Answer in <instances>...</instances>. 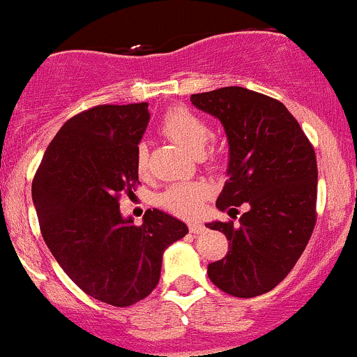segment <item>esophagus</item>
<instances>
[{"label":"esophagus","mask_w":357,"mask_h":357,"mask_svg":"<svg viewBox=\"0 0 357 357\" xmlns=\"http://www.w3.org/2000/svg\"><path fill=\"white\" fill-rule=\"evenodd\" d=\"M189 230L192 234H203V232H206V227L201 225V223H190Z\"/></svg>","instance_id":"34e87169"}]
</instances>
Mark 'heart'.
I'll return each mask as SVG.
<instances>
[{
	"mask_svg": "<svg viewBox=\"0 0 357 357\" xmlns=\"http://www.w3.org/2000/svg\"><path fill=\"white\" fill-rule=\"evenodd\" d=\"M160 132L174 141L175 144L182 146L185 151L199 156L204 151L209 137H211V128L206 123L204 119L196 115L190 109L177 106L165 113L161 119ZM208 160H211V154H204ZM135 167L141 175H144L149 168V153L148 146L139 144L135 151ZM209 197L208 185L201 182H185L175 183L168 187L160 196V204L172 211L174 215L182 218H196L203 213L204 203Z\"/></svg>",
	"mask_w": 357,
	"mask_h": 357,
	"instance_id": "obj_1",
	"label": "heart"
}]
</instances>
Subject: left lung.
Returning a JSON list of instances; mask_svg holds the SVG:
<instances>
[{
  "label": "left lung",
  "mask_w": 357,
  "mask_h": 357,
  "mask_svg": "<svg viewBox=\"0 0 357 357\" xmlns=\"http://www.w3.org/2000/svg\"><path fill=\"white\" fill-rule=\"evenodd\" d=\"M201 112L222 122L229 139V180L216 208L238 223L213 222L208 229L229 238L223 259L208 264V277L223 292L256 297L289 275L310 242L316 223L318 167L310 139L277 99L245 87L192 94Z\"/></svg>",
  "instance_id": "obj_1"
}]
</instances>
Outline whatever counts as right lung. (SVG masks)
<instances>
[{
    "label": "right lung",
    "mask_w": 357,
    "mask_h": 357,
    "mask_svg": "<svg viewBox=\"0 0 357 357\" xmlns=\"http://www.w3.org/2000/svg\"><path fill=\"white\" fill-rule=\"evenodd\" d=\"M148 122V102L86 109L58 130L32 180L51 255L77 287L116 307L153 292L165 249L189 232L160 209L139 227L120 213V194L139 182L135 151Z\"/></svg>",
    "instance_id": "obj_1"
}]
</instances>
